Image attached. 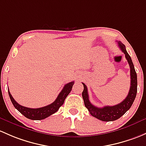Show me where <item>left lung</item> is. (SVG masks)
Here are the masks:
<instances>
[{
  "label": "left lung",
  "mask_w": 146,
  "mask_h": 146,
  "mask_svg": "<svg viewBox=\"0 0 146 146\" xmlns=\"http://www.w3.org/2000/svg\"><path fill=\"white\" fill-rule=\"evenodd\" d=\"M117 43L120 50L125 54V57L128 61L130 67L131 86H130L128 95L125 98V100L122 101V102L117 104V105L113 106H106L103 108H98L90 103V100H89L87 86L84 83H82L84 86V90L82 93V96L83 98L85 107L88 109L90 114L93 117L97 118L101 121H104V122L114 121L122 117L126 112L131 108V105L134 103L135 98H136V93H137V75H136V70H135L134 64H133L131 57L126 50L125 45L119 41L117 42Z\"/></svg>",
  "instance_id": "left-lung-1"
}]
</instances>
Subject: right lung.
<instances>
[{
	"label": "right lung",
	"mask_w": 146,
	"mask_h": 146,
	"mask_svg": "<svg viewBox=\"0 0 146 146\" xmlns=\"http://www.w3.org/2000/svg\"><path fill=\"white\" fill-rule=\"evenodd\" d=\"M73 84H74L73 81V82H68V84H66L63 90H61V92L58 95L56 100L54 101L53 103H52L50 105H47L46 106L38 108H30L25 106H22L19 105L14 99V98L12 96L11 94L9 92V90L8 94L10 98V100H11L15 108L18 111L20 112L23 115H24L26 117L29 118V119H33V120H40V119H43L46 117H49V116L56 113L59 110V108L64 104L65 99L67 97L68 94L70 92V91H71Z\"/></svg>",
	"instance_id": "add662e5"
}]
</instances>
